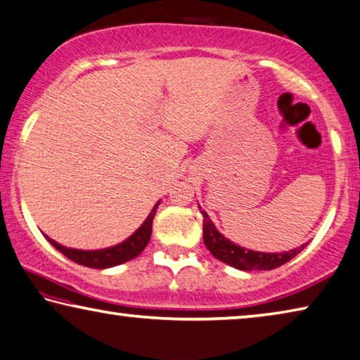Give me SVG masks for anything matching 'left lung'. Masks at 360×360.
Instances as JSON below:
<instances>
[{
  "label": "left lung",
  "instance_id": "obj_1",
  "mask_svg": "<svg viewBox=\"0 0 360 360\" xmlns=\"http://www.w3.org/2000/svg\"><path fill=\"white\" fill-rule=\"evenodd\" d=\"M200 213L203 214V242L207 245V248L214 256L216 259H219L226 264H229L236 269L240 271H271L276 267L285 264L296 255L303 252L306 245L290 250V252L283 253H261L253 252V250H247L243 247H238L231 240L218 232L213 221L210 219L207 211L200 208Z\"/></svg>",
  "mask_w": 360,
  "mask_h": 360
}]
</instances>
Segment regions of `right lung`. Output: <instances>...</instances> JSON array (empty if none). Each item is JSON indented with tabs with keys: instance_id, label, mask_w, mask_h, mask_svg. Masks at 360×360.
Masks as SVG:
<instances>
[{
	"instance_id": "add662e5",
	"label": "right lung",
	"mask_w": 360,
	"mask_h": 360,
	"mask_svg": "<svg viewBox=\"0 0 360 360\" xmlns=\"http://www.w3.org/2000/svg\"><path fill=\"white\" fill-rule=\"evenodd\" d=\"M160 202L155 203V207L152 208L150 214L147 216V219L142 222L141 227L136 231L133 236L128 237L127 240L115 245V247L110 248H102V250H75V248H67L64 245L57 243L53 238L44 236L48 238V242L53 245L56 250L67 256L68 259L73 262H78V264L86 266V267H94V269H107V267H113L118 264H123L129 259L136 258V256L144 252L147 243L150 240L152 236V221L153 216H155V211L158 208Z\"/></svg>"
}]
</instances>
